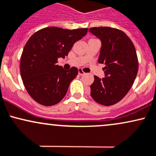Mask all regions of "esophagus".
<instances>
[{
  "label": "esophagus",
  "instance_id": "esophagus-1",
  "mask_svg": "<svg viewBox=\"0 0 156 156\" xmlns=\"http://www.w3.org/2000/svg\"><path fill=\"white\" fill-rule=\"evenodd\" d=\"M78 73H79V74H80V75H81V76H82V75H84V74H85V72H84V71H83V69H79L78 70Z\"/></svg>",
  "mask_w": 156,
  "mask_h": 156
}]
</instances>
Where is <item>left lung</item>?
I'll return each instance as SVG.
<instances>
[{"mask_svg":"<svg viewBox=\"0 0 156 156\" xmlns=\"http://www.w3.org/2000/svg\"><path fill=\"white\" fill-rule=\"evenodd\" d=\"M89 31L101 41L99 63L105 64V77L94 76L90 96L105 106L122 100L132 87L138 73L133 43L123 31L111 27H94Z\"/></svg>","mask_w":156,"mask_h":156,"instance_id":"obj_1","label":"left lung"}]
</instances>
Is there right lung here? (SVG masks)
<instances>
[{"label":"right lung","instance_id":"obj_1","mask_svg":"<svg viewBox=\"0 0 156 156\" xmlns=\"http://www.w3.org/2000/svg\"><path fill=\"white\" fill-rule=\"evenodd\" d=\"M87 29L73 30L51 26L37 31L24 46L20 59V74L31 98L44 106L55 105L67 93L78 69L65 70L57 65L73 44L81 40Z\"/></svg>","mask_w":156,"mask_h":156}]
</instances>
